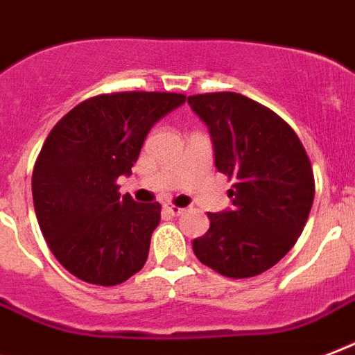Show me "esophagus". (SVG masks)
Wrapping results in <instances>:
<instances>
[{
    "instance_id": "1",
    "label": "esophagus",
    "mask_w": 355,
    "mask_h": 355,
    "mask_svg": "<svg viewBox=\"0 0 355 355\" xmlns=\"http://www.w3.org/2000/svg\"><path fill=\"white\" fill-rule=\"evenodd\" d=\"M164 209H166V211H168L170 215L172 216H180V215H183V211H185V209L183 207H175V205H164Z\"/></svg>"
}]
</instances>
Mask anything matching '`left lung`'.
<instances>
[{
	"label": "left lung",
	"mask_w": 355,
	"mask_h": 355,
	"mask_svg": "<svg viewBox=\"0 0 355 355\" xmlns=\"http://www.w3.org/2000/svg\"><path fill=\"white\" fill-rule=\"evenodd\" d=\"M209 129L215 166L235 181L233 207L209 213L207 233L192 241L203 265L222 276L252 277L287 255L315 198L313 168L285 120L237 92L189 96Z\"/></svg>",
	"instance_id": "8db88e82"
}]
</instances>
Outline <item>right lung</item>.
Here are the masks:
<instances>
[{"instance_id": "right-lung-1", "label": "right lung", "mask_w": 355, "mask_h": 355, "mask_svg": "<svg viewBox=\"0 0 355 355\" xmlns=\"http://www.w3.org/2000/svg\"><path fill=\"white\" fill-rule=\"evenodd\" d=\"M185 103L172 92L90 98L57 122L33 170V203L51 254L79 279L111 287L144 266L161 205L120 196L155 123Z\"/></svg>"}]
</instances>
